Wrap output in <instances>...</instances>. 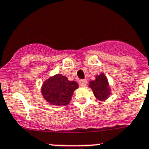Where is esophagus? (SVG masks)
I'll list each match as a JSON object with an SVG mask.
<instances>
[{
    "instance_id": "1",
    "label": "esophagus",
    "mask_w": 149,
    "mask_h": 149,
    "mask_svg": "<svg viewBox=\"0 0 149 149\" xmlns=\"http://www.w3.org/2000/svg\"><path fill=\"white\" fill-rule=\"evenodd\" d=\"M88 84V81L86 79H82L79 81V85L81 86H86Z\"/></svg>"
}]
</instances>
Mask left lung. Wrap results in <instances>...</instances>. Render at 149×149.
Segmentation results:
<instances>
[{
  "mask_svg": "<svg viewBox=\"0 0 149 149\" xmlns=\"http://www.w3.org/2000/svg\"><path fill=\"white\" fill-rule=\"evenodd\" d=\"M89 87L91 88L96 99L104 101L111 94V88L108 79L103 73L95 76V79L89 82Z\"/></svg>",
  "mask_w": 149,
  "mask_h": 149,
  "instance_id": "1",
  "label": "left lung"
}]
</instances>
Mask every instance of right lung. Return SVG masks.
Returning <instances> with one entry per match:
<instances>
[{"instance_id": "1", "label": "right lung", "mask_w": 149, "mask_h": 149, "mask_svg": "<svg viewBox=\"0 0 149 149\" xmlns=\"http://www.w3.org/2000/svg\"><path fill=\"white\" fill-rule=\"evenodd\" d=\"M79 88L75 81H69L65 76L56 74L43 82L41 94L46 101L54 106H66L70 102L73 92Z\"/></svg>"}]
</instances>
